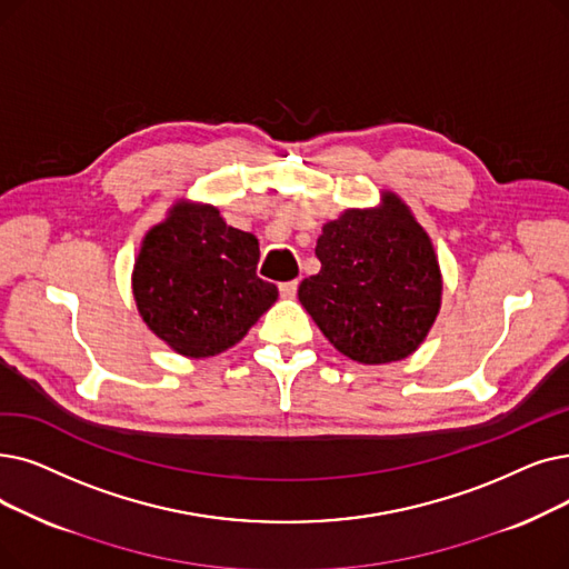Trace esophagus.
<instances>
[{"instance_id": "34e87169", "label": "esophagus", "mask_w": 569, "mask_h": 569, "mask_svg": "<svg viewBox=\"0 0 569 569\" xmlns=\"http://www.w3.org/2000/svg\"><path fill=\"white\" fill-rule=\"evenodd\" d=\"M298 281H286V283H281L279 286V292H281V298H295V295H298Z\"/></svg>"}]
</instances>
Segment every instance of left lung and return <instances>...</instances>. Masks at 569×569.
Listing matches in <instances>:
<instances>
[{
  "mask_svg": "<svg viewBox=\"0 0 569 569\" xmlns=\"http://www.w3.org/2000/svg\"><path fill=\"white\" fill-rule=\"evenodd\" d=\"M320 271L298 298L339 353L362 365L411 356L441 307L428 232L395 192L377 209H346L316 241Z\"/></svg>",
  "mask_w": 569,
  "mask_h": 569,
  "instance_id": "8db88e82",
  "label": "left lung"
}]
</instances>
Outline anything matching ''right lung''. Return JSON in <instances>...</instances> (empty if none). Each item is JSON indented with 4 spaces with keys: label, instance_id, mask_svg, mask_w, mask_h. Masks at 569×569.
I'll use <instances>...</instances> for the list:
<instances>
[{
    "label": "right lung",
    "instance_id": "1",
    "mask_svg": "<svg viewBox=\"0 0 569 569\" xmlns=\"http://www.w3.org/2000/svg\"><path fill=\"white\" fill-rule=\"evenodd\" d=\"M260 246L211 204L177 202L146 232L132 271L139 316L186 358H209L241 341L277 302L256 269Z\"/></svg>",
    "mask_w": 569,
    "mask_h": 569
}]
</instances>
